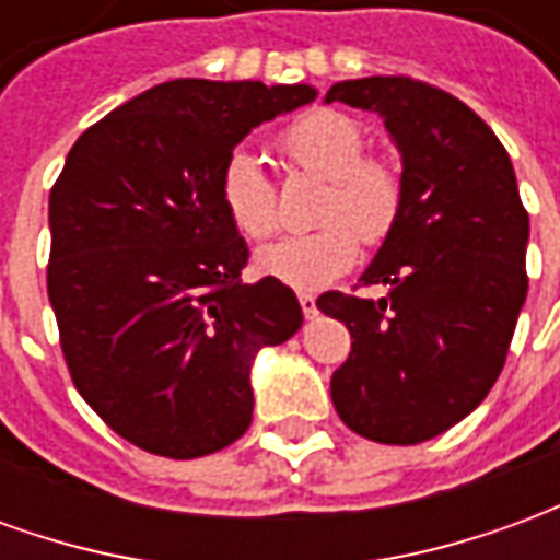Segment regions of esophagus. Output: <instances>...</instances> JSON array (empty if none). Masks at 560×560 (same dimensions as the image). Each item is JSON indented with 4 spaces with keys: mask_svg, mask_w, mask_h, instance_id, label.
<instances>
[{
    "mask_svg": "<svg viewBox=\"0 0 560 560\" xmlns=\"http://www.w3.org/2000/svg\"><path fill=\"white\" fill-rule=\"evenodd\" d=\"M300 305H303V315L305 317H315L317 315V300L312 293H300Z\"/></svg>",
    "mask_w": 560,
    "mask_h": 560,
    "instance_id": "34e87169",
    "label": "esophagus"
}]
</instances>
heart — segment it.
<instances>
[{"instance_id":"b5f03b06","label":"heart","mask_w":560,"mask_h":560,"mask_svg":"<svg viewBox=\"0 0 560 560\" xmlns=\"http://www.w3.org/2000/svg\"><path fill=\"white\" fill-rule=\"evenodd\" d=\"M281 149L308 173L329 179L317 219L324 228L293 233L264 245L255 264L264 276L296 291H317L353 267L363 243H381L399 219V171L384 159L363 155L365 140L351 116L315 110L296 119ZM221 200L233 228L248 240H264L279 228V197L255 152L236 149L221 167Z\"/></svg>"}]
</instances>
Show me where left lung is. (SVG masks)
I'll return each mask as SVG.
<instances>
[{"label":"left lung","instance_id":"8db88e82","mask_svg":"<svg viewBox=\"0 0 560 560\" xmlns=\"http://www.w3.org/2000/svg\"><path fill=\"white\" fill-rule=\"evenodd\" d=\"M384 119L401 155V207L360 281L381 300L329 291L351 329L329 393L341 422L377 444H420L465 420L501 375L528 296V212L494 131L450 92L411 78L332 83Z\"/></svg>","mask_w":560,"mask_h":560}]
</instances>
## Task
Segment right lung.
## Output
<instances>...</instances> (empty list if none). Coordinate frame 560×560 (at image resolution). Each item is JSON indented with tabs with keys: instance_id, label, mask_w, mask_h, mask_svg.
<instances>
[{
	"instance_id": "obj_1",
	"label": "right lung",
	"mask_w": 560,
	"mask_h": 560,
	"mask_svg": "<svg viewBox=\"0 0 560 560\" xmlns=\"http://www.w3.org/2000/svg\"><path fill=\"white\" fill-rule=\"evenodd\" d=\"M308 83L171 80L86 128L50 191L47 293L80 396L167 458L233 444L257 351L303 324L279 279L243 284L248 245L221 167L252 128L315 102Z\"/></svg>"
}]
</instances>
